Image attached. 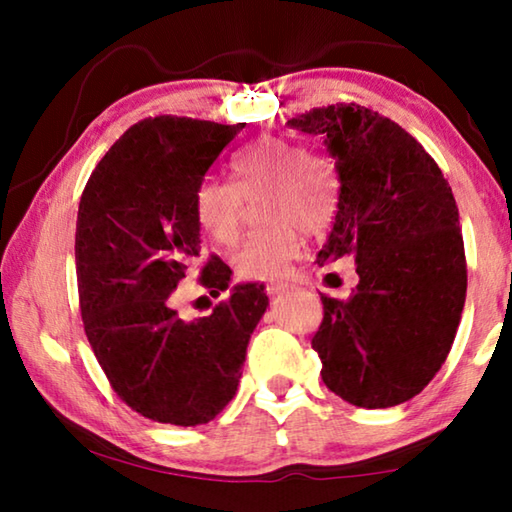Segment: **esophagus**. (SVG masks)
Wrapping results in <instances>:
<instances>
[{"mask_svg": "<svg viewBox=\"0 0 512 512\" xmlns=\"http://www.w3.org/2000/svg\"><path fill=\"white\" fill-rule=\"evenodd\" d=\"M293 289V284L289 282H277V284H268L266 293L268 296H277V293H289Z\"/></svg>", "mask_w": 512, "mask_h": 512, "instance_id": "34e87169", "label": "esophagus"}]
</instances>
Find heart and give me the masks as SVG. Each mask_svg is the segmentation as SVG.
I'll list each match as a JSON object with an SVG mask.
<instances>
[{
	"label": "heart",
	"mask_w": 512,
	"mask_h": 512,
	"mask_svg": "<svg viewBox=\"0 0 512 512\" xmlns=\"http://www.w3.org/2000/svg\"><path fill=\"white\" fill-rule=\"evenodd\" d=\"M235 185L205 180L196 189L194 212L201 228L219 244H235L241 232L244 198L262 194L266 225L250 235L232 257L248 280H275L300 253V232L318 237L332 228L341 203V178L334 160L309 153L305 144L284 137H259L232 160Z\"/></svg>",
	"instance_id": "1"
}]
</instances>
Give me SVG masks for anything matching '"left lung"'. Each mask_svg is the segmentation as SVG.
I'll return each mask as SVG.
<instances>
[{
  "label": "left lung",
  "instance_id": "1",
  "mask_svg": "<svg viewBox=\"0 0 512 512\" xmlns=\"http://www.w3.org/2000/svg\"><path fill=\"white\" fill-rule=\"evenodd\" d=\"M289 128L323 135L341 203L318 264L354 257L348 300L320 296L311 348L325 386L361 409L418 395L443 366L461 323L467 266L452 187L422 144L357 103L314 108Z\"/></svg>",
  "mask_w": 512,
  "mask_h": 512
}]
</instances>
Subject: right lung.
Masks as SVG:
<instances>
[{
  "label": "right lung",
  "instance_id": "obj_1",
  "mask_svg": "<svg viewBox=\"0 0 512 512\" xmlns=\"http://www.w3.org/2000/svg\"><path fill=\"white\" fill-rule=\"evenodd\" d=\"M246 124L149 117L119 137L83 189L76 280L85 336L112 391L144 418L196 427L237 393L264 284H237L210 316L185 320L178 282L201 250L194 198ZM230 268L212 257L201 284L219 296Z\"/></svg>",
  "mask_w": 512,
  "mask_h": 512
}]
</instances>
